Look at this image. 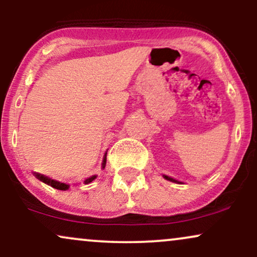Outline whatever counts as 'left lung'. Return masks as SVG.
<instances>
[{
    "label": "left lung",
    "mask_w": 257,
    "mask_h": 257,
    "mask_svg": "<svg viewBox=\"0 0 257 257\" xmlns=\"http://www.w3.org/2000/svg\"><path fill=\"white\" fill-rule=\"evenodd\" d=\"M163 176H164V179L169 180V181H172V182H179L178 180H175V179H173V178H169V176H167V175H163Z\"/></svg>",
    "instance_id": "left-lung-1"
}]
</instances>
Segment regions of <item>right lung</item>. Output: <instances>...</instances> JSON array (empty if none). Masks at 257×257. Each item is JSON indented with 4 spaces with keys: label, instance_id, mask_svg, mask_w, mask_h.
<instances>
[{
    "label": "right lung",
    "instance_id": "right-lung-1",
    "mask_svg": "<svg viewBox=\"0 0 257 257\" xmlns=\"http://www.w3.org/2000/svg\"><path fill=\"white\" fill-rule=\"evenodd\" d=\"M105 166H106V153L104 156V159H102V168H105ZM35 176H36L40 181H42V182H44V184L52 186L53 188H57V190L66 191V190H69V187H70V185L64 184V182H59V181H57V180H53L51 178H48V176L42 175V174H40V173H35ZM95 179H96V175L90 176V178L84 180V184H89V182H91L93 180H95Z\"/></svg>",
    "mask_w": 257,
    "mask_h": 257
}]
</instances>
